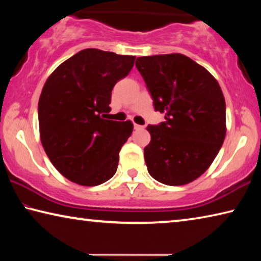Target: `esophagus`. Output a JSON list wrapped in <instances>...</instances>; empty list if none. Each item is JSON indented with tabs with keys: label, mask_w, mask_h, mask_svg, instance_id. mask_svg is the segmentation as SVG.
I'll return each mask as SVG.
<instances>
[{
	"label": "esophagus",
	"mask_w": 261,
	"mask_h": 261,
	"mask_svg": "<svg viewBox=\"0 0 261 261\" xmlns=\"http://www.w3.org/2000/svg\"><path fill=\"white\" fill-rule=\"evenodd\" d=\"M134 127L136 130H139V129H144V125H139V124H136V123H135Z\"/></svg>",
	"instance_id": "obj_1"
}]
</instances>
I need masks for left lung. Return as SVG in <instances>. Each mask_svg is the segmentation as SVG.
Segmentation results:
<instances>
[{"mask_svg":"<svg viewBox=\"0 0 261 261\" xmlns=\"http://www.w3.org/2000/svg\"><path fill=\"white\" fill-rule=\"evenodd\" d=\"M136 67L166 118L147 126L148 173L173 187L192 182L208 169L226 137L222 90L204 67L178 53L138 57Z\"/></svg>","mask_w":261,"mask_h":261,"instance_id":"8db88e82","label":"left lung"}]
</instances>
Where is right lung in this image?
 <instances>
[{"label":"right lung","instance_id":"add662e5","mask_svg":"<svg viewBox=\"0 0 261 261\" xmlns=\"http://www.w3.org/2000/svg\"><path fill=\"white\" fill-rule=\"evenodd\" d=\"M135 59L87 48L47 78L38 105L41 144L53 166L71 182L95 187L116 173L134 124L106 120V115L113 87L129 74Z\"/></svg>","mask_w":261,"mask_h":261}]
</instances>
